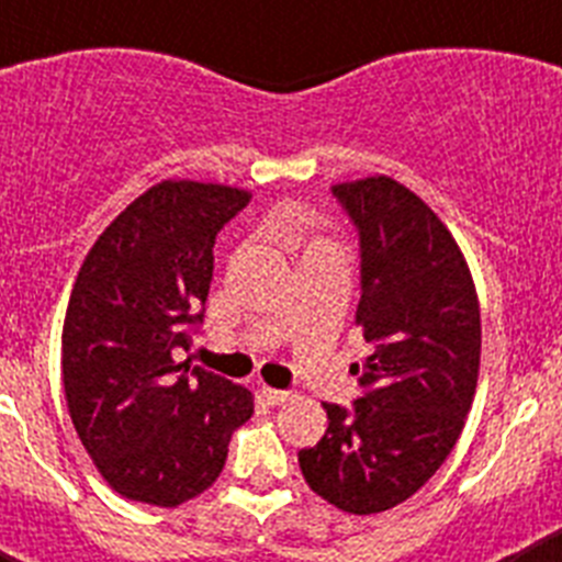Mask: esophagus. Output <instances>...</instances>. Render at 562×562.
Wrapping results in <instances>:
<instances>
[{"mask_svg": "<svg viewBox=\"0 0 562 562\" xmlns=\"http://www.w3.org/2000/svg\"><path fill=\"white\" fill-rule=\"evenodd\" d=\"M258 396H261V400L267 402V405H281V402H286L290 400V394H286V391H278V389H258Z\"/></svg>", "mask_w": 562, "mask_h": 562, "instance_id": "34e87169", "label": "esophagus"}]
</instances>
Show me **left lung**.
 Returning a JSON list of instances; mask_svg holds the SVG:
<instances>
[{"label":"left lung","mask_w":562,"mask_h":562,"mask_svg":"<svg viewBox=\"0 0 562 562\" xmlns=\"http://www.w3.org/2000/svg\"><path fill=\"white\" fill-rule=\"evenodd\" d=\"M360 231L357 326L371 355L351 366L362 396L324 405L329 428L297 453L312 493L351 515L408 501L464 428L481 366L473 276L445 222L385 173L331 188Z\"/></svg>","instance_id":"left-lung-1"}]
</instances>
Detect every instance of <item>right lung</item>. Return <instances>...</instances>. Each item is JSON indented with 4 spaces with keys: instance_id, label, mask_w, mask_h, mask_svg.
<instances>
[{
    "instance_id": "right-lung-1",
    "label": "right lung",
    "mask_w": 562,
    "mask_h": 562,
    "mask_svg": "<svg viewBox=\"0 0 562 562\" xmlns=\"http://www.w3.org/2000/svg\"><path fill=\"white\" fill-rule=\"evenodd\" d=\"M250 191L162 180L98 236L78 270L61 331L69 419L114 493L180 506L220 479L252 394L177 362L200 324L213 241Z\"/></svg>"
}]
</instances>
